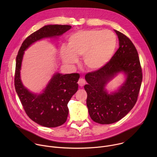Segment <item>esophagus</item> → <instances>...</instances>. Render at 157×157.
Returning a JSON list of instances; mask_svg holds the SVG:
<instances>
[{"instance_id": "obj_1", "label": "esophagus", "mask_w": 157, "mask_h": 157, "mask_svg": "<svg viewBox=\"0 0 157 157\" xmlns=\"http://www.w3.org/2000/svg\"><path fill=\"white\" fill-rule=\"evenodd\" d=\"M78 84L80 86H84L85 83H86V81L83 79V78H80L79 80H78Z\"/></svg>"}]
</instances>
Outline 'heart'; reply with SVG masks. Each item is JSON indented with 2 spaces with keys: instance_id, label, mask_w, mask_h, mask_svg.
Here are the masks:
<instances>
[{
  "instance_id": "obj_1",
  "label": "heart",
  "mask_w": 157,
  "mask_h": 157,
  "mask_svg": "<svg viewBox=\"0 0 157 157\" xmlns=\"http://www.w3.org/2000/svg\"><path fill=\"white\" fill-rule=\"evenodd\" d=\"M116 45V36L110 30H79L69 37L68 48L63 47L61 56L64 63L74 64L77 62L78 57L84 56L87 68L97 70L110 61Z\"/></svg>"
}]
</instances>
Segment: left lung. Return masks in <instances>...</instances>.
Segmentation results:
<instances>
[{
    "instance_id": "obj_1",
    "label": "left lung",
    "mask_w": 157,
    "mask_h": 157,
    "mask_svg": "<svg viewBox=\"0 0 157 157\" xmlns=\"http://www.w3.org/2000/svg\"><path fill=\"white\" fill-rule=\"evenodd\" d=\"M119 48L103 68L85 76L88 83L86 104L92 120L101 124L116 122L125 116L135 105L142 81V71L137 50L132 41L122 33L115 30ZM124 72L126 79L115 93L108 94L106 83L117 73Z\"/></svg>"
}]
</instances>
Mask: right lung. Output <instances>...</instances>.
<instances>
[{"instance_id":"add662e5","label":"right lung","mask_w":157,"mask_h":157,"mask_svg":"<svg viewBox=\"0 0 157 157\" xmlns=\"http://www.w3.org/2000/svg\"><path fill=\"white\" fill-rule=\"evenodd\" d=\"M68 25H48L30 35L22 43L16 57L14 84L24 110L29 117L46 127L63 125L67 119L68 103L78 89V73H56L43 93L35 94L27 89L20 79V68L24 51L32 43L43 38L59 36L69 30Z\"/></svg>"}]
</instances>
